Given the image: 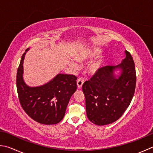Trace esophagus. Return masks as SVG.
I'll use <instances>...</instances> for the list:
<instances>
[{
  "label": "esophagus",
  "instance_id": "1",
  "mask_svg": "<svg viewBox=\"0 0 153 153\" xmlns=\"http://www.w3.org/2000/svg\"><path fill=\"white\" fill-rule=\"evenodd\" d=\"M83 82H84V80L81 78H79L78 80H77L76 83H77V87H78V88H79V89H81Z\"/></svg>",
  "mask_w": 153,
  "mask_h": 153
}]
</instances>
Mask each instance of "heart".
<instances>
[{
	"label": "heart",
	"mask_w": 153,
	"mask_h": 153,
	"mask_svg": "<svg viewBox=\"0 0 153 153\" xmlns=\"http://www.w3.org/2000/svg\"><path fill=\"white\" fill-rule=\"evenodd\" d=\"M98 54H99V52H97V51H93V52H90L89 53H87V54L76 56V60L78 62H82L84 60H85V59L90 58H94V57H95V56H97ZM69 64H70V65H71V66H72V68L74 69H77L79 68L78 64H77L74 60H70ZM100 65H101V62L99 61L93 63L89 68V71L90 73H91V74L96 73V72H97L99 70H100Z\"/></svg>",
	"instance_id": "heart-1"
}]
</instances>
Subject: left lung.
<instances>
[{"label":"left lung","mask_w":153,"mask_h":153,"mask_svg":"<svg viewBox=\"0 0 153 153\" xmlns=\"http://www.w3.org/2000/svg\"><path fill=\"white\" fill-rule=\"evenodd\" d=\"M126 58L116 66H106L82 85L87 116L98 126L116 122L131 103L136 88V75L132 56L125 51ZM121 70L116 78L114 71Z\"/></svg>","instance_id":"1"}]
</instances>
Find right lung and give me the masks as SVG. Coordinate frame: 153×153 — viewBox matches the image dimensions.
Wrapping results in <instances>:
<instances>
[{"mask_svg":"<svg viewBox=\"0 0 153 153\" xmlns=\"http://www.w3.org/2000/svg\"><path fill=\"white\" fill-rule=\"evenodd\" d=\"M21 56L17 73V89L21 105L28 116L42 124H56L63 119L70 99L76 90V76L58 74L44 85L31 87L23 79V60Z\"/></svg>","mask_w":153,"mask_h":153,"instance_id":"1","label":"right lung"}]
</instances>
